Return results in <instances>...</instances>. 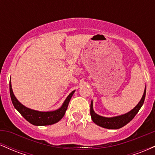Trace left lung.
I'll list each match as a JSON object with an SVG mask.
<instances>
[{"mask_svg":"<svg viewBox=\"0 0 155 155\" xmlns=\"http://www.w3.org/2000/svg\"><path fill=\"white\" fill-rule=\"evenodd\" d=\"M146 96V87L144 92H143V97H142L141 100L138 103V104L129 111L128 113L125 114L120 115V116H117L114 117H104L97 115V114L95 113L92 108V101L90 105V115H91V118L92 121L96 124L101 126V127H104V128L107 129H119L121 127H124L127 123H129L131 120L134 118L135 116L137 114L140 108L143 106V102L145 100Z\"/></svg>","mask_w":155,"mask_h":155,"instance_id":"left-lung-1","label":"left lung"}]
</instances>
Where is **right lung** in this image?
<instances>
[{"label":"right lung","mask_w":155,"mask_h":155,"mask_svg":"<svg viewBox=\"0 0 155 155\" xmlns=\"http://www.w3.org/2000/svg\"><path fill=\"white\" fill-rule=\"evenodd\" d=\"M9 91L11 99H12V104L16 109L18 111L20 114L24 117L27 121L31 123L33 125L37 126H44V125H50V124H54L63 118L65 115V111H66L68 106L69 101L74 95V91L71 92V94L67 97L65 101H64L63 106L60 107L59 109L56 110L54 111H47L42 112L38 111H35V110L30 109V108L25 107L23 106L22 104L17 101L16 97L14 95L13 91L12 88V84H11V80L9 82Z\"/></svg>","instance_id":"right-lung-1"}]
</instances>
